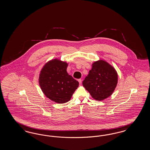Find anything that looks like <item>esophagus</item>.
Returning <instances> with one entry per match:
<instances>
[{
    "label": "esophagus",
    "instance_id": "1",
    "mask_svg": "<svg viewBox=\"0 0 150 150\" xmlns=\"http://www.w3.org/2000/svg\"><path fill=\"white\" fill-rule=\"evenodd\" d=\"M78 81H79V83L80 84H81V83H82V80H81V79H78Z\"/></svg>",
    "mask_w": 150,
    "mask_h": 150
}]
</instances>
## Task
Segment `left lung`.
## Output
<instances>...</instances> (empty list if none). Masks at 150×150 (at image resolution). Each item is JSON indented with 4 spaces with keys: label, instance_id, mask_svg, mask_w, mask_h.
I'll return each mask as SVG.
<instances>
[{
    "label": "left lung",
    "instance_id": "8db88e82",
    "mask_svg": "<svg viewBox=\"0 0 150 150\" xmlns=\"http://www.w3.org/2000/svg\"><path fill=\"white\" fill-rule=\"evenodd\" d=\"M117 83L118 74L114 67L105 60H99L92 64L83 85L93 99L100 101L113 94Z\"/></svg>",
    "mask_w": 150,
    "mask_h": 150
}]
</instances>
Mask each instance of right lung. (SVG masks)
<instances>
[{
  "label": "right lung",
  "mask_w": 150,
  "mask_h": 150,
  "mask_svg": "<svg viewBox=\"0 0 150 150\" xmlns=\"http://www.w3.org/2000/svg\"><path fill=\"white\" fill-rule=\"evenodd\" d=\"M68 64L58 58L48 61L42 67L38 83L45 96L59 104L69 102L79 86V82L67 71Z\"/></svg>",
  "instance_id": "obj_1"
}]
</instances>
